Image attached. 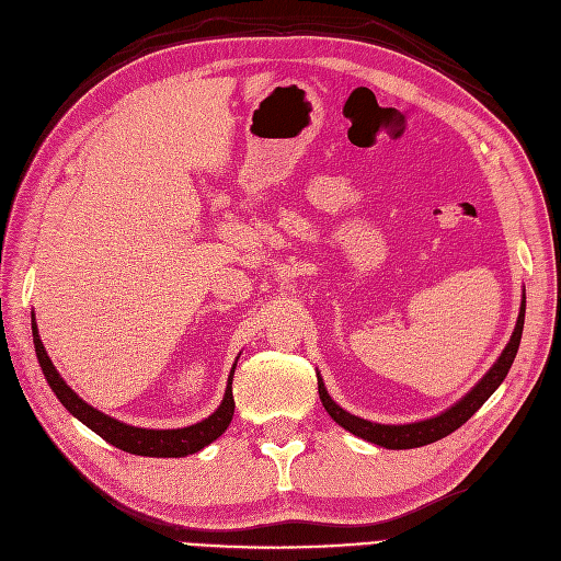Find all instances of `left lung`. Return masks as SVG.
<instances>
[{
	"label": "left lung",
	"instance_id": "1",
	"mask_svg": "<svg viewBox=\"0 0 561 561\" xmlns=\"http://www.w3.org/2000/svg\"><path fill=\"white\" fill-rule=\"evenodd\" d=\"M523 328H525V298L520 305V314H517V323H515V330L511 335V342L502 351V356L496 358V363L490 367L488 375L479 383H476L458 404H453L450 409H446L444 413H439V416H434V419L407 423V425H381V423L358 419V416H354V413L344 411L340 404L333 402V398L328 396V390L323 386V379L317 375L319 377V398H321L325 411L330 413V419L365 442H371V444L390 448V450L419 448V446L434 444V442L448 437V434L458 430L460 425H465L473 416V413L485 404V400L492 396V392L500 388V383L506 379L508 369L515 360L517 346H520Z\"/></svg>",
	"mask_w": 561,
	"mask_h": 561
}]
</instances>
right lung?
<instances>
[{
    "mask_svg": "<svg viewBox=\"0 0 561 561\" xmlns=\"http://www.w3.org/2000/svg\"><path fill=\"white\" fill-rule=\"evenodd\" d=\"M32 335H34V348H36V358L41 369H44V377L57 400L69 409L71 416H76L82 425H88L92 432H96L101 439H106L115 448L127 450L131 455H145V458H184V455L198 453L207 444H213L219 439L226 432V427L231 425L233 419V371L228 375V386L224 392V400L219 409L207 416L205 421L190 425V427H178V430H145V427H134L127 423H119L106 413H101L99 409L90 407L85 400H80L76 392L67 386V381L59 377V371L55 369L53 360L48 358L44 342L38 340V330L36 323L32 321Z\"/></svg>",
    "mask_w": 561,
    "mask_h": 561,
    "instance_id": "add662e5",
    "label": "right lung"
}]
</instances>
